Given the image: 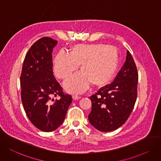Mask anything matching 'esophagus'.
Segmentation results:
<instances>
[{
  "mask_svg": "<svg viewBox=\"0 0 161 161\" xmlns=\"http://www.w3.org/2000/svg\"><path fill=\"white\" fill-rule=\"evenodd\" d=\"M80 98V96H77V95H73V99L74 100H79Z\"/></svg>",
  "mask_w": 161,
  "mask_h": 161,
  "instance_id": "1",
  "label": "esophagus"
}]
</instances>
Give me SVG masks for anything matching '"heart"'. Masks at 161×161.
Wrapping results in <instances>:
<instances>
[{"instance_id":"heart-1","label":"heart","mask_w":161,"mask_h":161,"mask_svg":"<svg viewBox=\"0 0 161 161\" xmlns=\"http://www.w3.org/2000/svg\"><path fill=\"white\" fill-rule=\"evenodd\" d=\"M79 73L64 82L70 93L85 92L90 85L100 87L106 85L116 72L118 51L104 44H77L70 49L69 54L61 51L53 61L55 76L66 79L78 69Z\"/></svg>"}]
</instances>
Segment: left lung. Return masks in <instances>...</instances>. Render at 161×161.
<instances>
[{"label":"left lung","instance_id":"obj_1","mask_svg":"<svg viewBox=\"0 0 161 161\" xmlns=\"http://www.w3.org/2000/svg\"><path fill=\"white\" fill-rule=\"evenodd\" d=\"M138 73L136 63L127 51L124 65L111 84L91 96V124L102 132L112 131L123 125L130 115L137 96Z\"/></svg>","mask_w":161,"mask_h":161}]
</instances>
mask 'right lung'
I'll return each mask as SVG.
<instances>
[{"mask_svg": "<svg viewBox=\"0 0 161 161\" xmlns=\"http://www.w3.org/2000/svg\"><path fill=\"white\" fill-rule=\"evenodd\" d=\"M57 41L44 37L35 42L25 55L20 76L21 99L25 114L37 129L55 130L65 118L72 102L53 73L52 52ZM59 96V100L53 97Z\"/></svg>", "mask_w": 161, "mask_h": 161, "instance_id": "1", "label": "right lung"}]
</instances>
